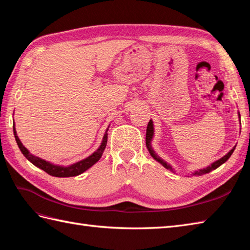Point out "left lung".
<instances>
[{
  "label": "left lung",
  "mask_w": 250,
  "mask_h": 250,
  "mask_svg": "<svg viewBox=\"0 0 250 250\" xmlns=\"http://www.w3.org/2000/svg\"><path fill=\"white\" fill-rule=\"evenodd\" d=\"M152 135H153V124H152L151 120H149V122H148V125H147V130H146V146H147V148H148V150H149L150 155L152 156L153 159H155V160H157L159 163H161L162 166H163L164 167H166V168H167V169H169V171L173 172L172 167L169 166V164H167L166 161H163L161 158H159V157L157 156V153L152 150V148H151V146H150V141H151V139H152ZM234 149H235V147L233 148V149H231L229 152H228L226 156H224L221 159H219V160H217L216 162H214V163L211 164V166H209L208 167H205V168H203V169H200V171H196V172L193 173V175H195V176H198V175H203V174H206V173L210 172L211 169H215V168H217L218 167H220L221 164H224V163L228 160V159H229V158L231 157V155L233 153V151H234Z\"/></svg>",
  "instance_id": "obj_1"
}]
</instances>
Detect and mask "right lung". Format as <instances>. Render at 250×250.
<instances>
[{
    "label": "right lung",
    "instance_id": "right-lung-1",
    "mask_svg": "<svg viewBox=\"0 0 250 250\" xmlns=\"http://www.w3.org/2000/svg\"><path fill=\"white\" fill-rule=\"evenodd\" d=\"M107 131L108 129L106 130L104 137H103V141H102V144H101L99 149L93 152L91 156L88 157L87 159H84V160L79 161L75 164H73L71 167H58V166H54V164H51L49 162H47L43 159L41 158H37L33 155H31L29 152V150L26 149V148L22 145V143L20 142L19 137L17 136V133H16V130H15V126H14V134H15V139L16 142H17L19 149L21 150V152L23 153V156L28 159V160L33 163L35 167H40L45 171L47 174L51 175V176H55V177H73V176H77V175L83 173L84 171H87L89 167H91L94 163H97L100 158L102 157L103 155V151L106 147V144H107Z\"/></svg>",
    "mask_w": 250,
    "mask_h": 250
}]
</instances>
